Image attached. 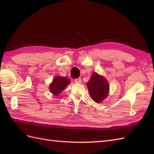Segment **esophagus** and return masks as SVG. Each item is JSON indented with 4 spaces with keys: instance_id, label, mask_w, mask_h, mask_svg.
Instances as JSON below:
<instances>
[{
    "instance_id": "34e87169",
    "label": "esophagus",
    "mask_w": 154,
    "mask_h": 154,
    "mask_svg": "<svg viewBox=\"0 0 154 154\" xmlns=\"http://www.w3.org/2000/svg\"><path fill=\"white\" fill-rule=\"evenodd\" d=\"M74 82H75L76 83H82V79L80 78H76L74 80Z\"/></svg>"
}]
</instances>
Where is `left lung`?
<instances>
[{
    "label": "left lung",
    "instance_id": "obj_1",
    "mask_svg": "<svg viewBox=\"0 0 154 154\" xmlns=\"http://www.w3.org/2000/svg\"><path fill=\"white\" fill-rule=\"evenodd\" d=\"M87 85L92 99L96 103H101L108 96L109 92L108 82L105 78L96 72L92 74Z\"/></svg>",
    "mask_w": 154,
    "mask_h": 154
}]
</instances>
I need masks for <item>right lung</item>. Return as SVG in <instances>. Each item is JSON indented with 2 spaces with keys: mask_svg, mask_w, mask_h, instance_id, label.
<instances>
[{
  "mask_svg": "<svg viewBox=\"0 0 154 154\" xmlns=\"http://www.w3.org/2000/svg\"><path fill=\"white\" fill-rule=\"evenodd\" d=\"M70 83V80L66 77H55L50 84L49 90L55 96H58Z\"/></svg>",
  "mask_w": 154,
  "mask_h": 154,
  "instance_id": "right-lung-1",
  "label": "right lung"
}]
</instances>
